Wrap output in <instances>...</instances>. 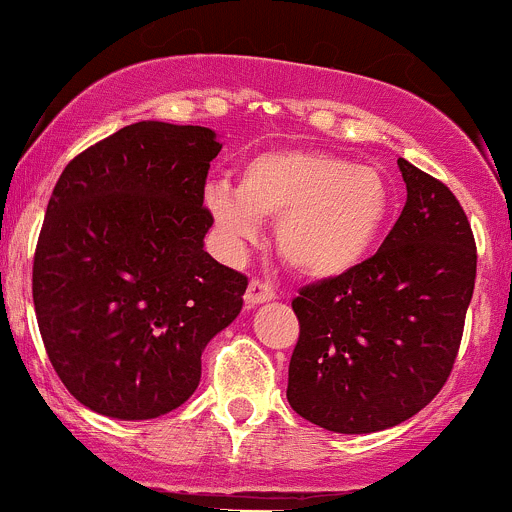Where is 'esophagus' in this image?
<instances>
[{"label": "esophagus", "mask_w": 512, "mask_h": 512, "mask_svg": "<svg viewBox=\"0 0 512 512\" xmlns=\"http://www.w3.org/2000/svg\"><path fill=\"white\" fill-rule=\"evenodd\" d=\"M276 298V288L268 286L266 281H258V278H254V281L249 283V288H246V306L254 308L258 306V303H266V301H273Z\"/></svg>", "instance_id": "1"}]
</instances>
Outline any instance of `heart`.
Returning a JSON list of instances; mask_svg holds the SVG:
<instances>
[{"mask_svg": "<svg viewBox=\"0 0 512 512\" xmlns=\"http://www.w3.org/2000/svg\"><path fill=\"white\" fill-rule=\"evenodd\" d=\"M206 206L231 249L254 244L261 221H278V254L306 278L356 268L391 209L386 179L328 151H268L239 169V184L206 189Z\"/></svg>", "mask_w": 512, "mask_h": 512, "instance_id": "obj_1", "label": "heart"}]
</instances>
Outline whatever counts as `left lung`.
<instances>
[{
	"label": "left lung",
	"mask_w": 512,
	"mask_h": 512,
	"mask_svg": "<svg viewBox=\"0 0 512 512\" xmlns=\"http://www.w3.org/2000/svg\"><path fill=\"white\" fill-rule=\"evenodd\" d=\"M408 199L381 249L293 298V411L333 433H376L426 408L453 371L475 286L468 216L443 181L398 159Z\"/></svg>",
	"instance_id": "1"
}]
</instances>
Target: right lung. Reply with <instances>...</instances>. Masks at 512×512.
Returning a JSON list of instances; mask_svg holds the SVG:
<instances>
[{"instance_id":"add662e5","label":"right lung","mask_w":512,"mask_h":512,"mask_svg":"<svg viewBox=\"0 0 512 512\" xmlns=\"http://www.w3.org/2000/svg\"><path fill=\"white\" fill-rule=\"evenodd\" d=\"M206 126L139 121L74 156L32 271L39 333L86 408L149 421L191 398L201 353L241 313L249 278L204 251Z\"/></svg>"}]
</instances>
